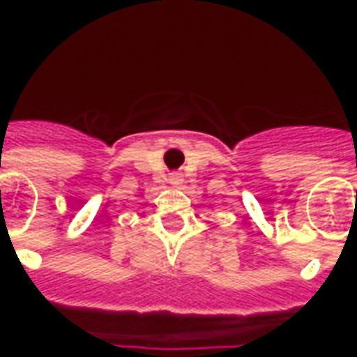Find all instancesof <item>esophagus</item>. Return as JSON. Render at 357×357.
<instances>
[{
	"label": "esophagus",
	"instance_id": "esophagus-1",
	"mask_svg": "<svg viewBox=\"0 0 357 357\" xmlns=\"http://www.w3.org/2000/svg\"><path fill=\"white\" fill-rule=\"evenodd\" d=\"M170 183L172 185L181 183V176H179V174H172V176H170Z\"/></svg>",
	"mask_w": 357,
	"mask_h": 357
}]
</instances>
